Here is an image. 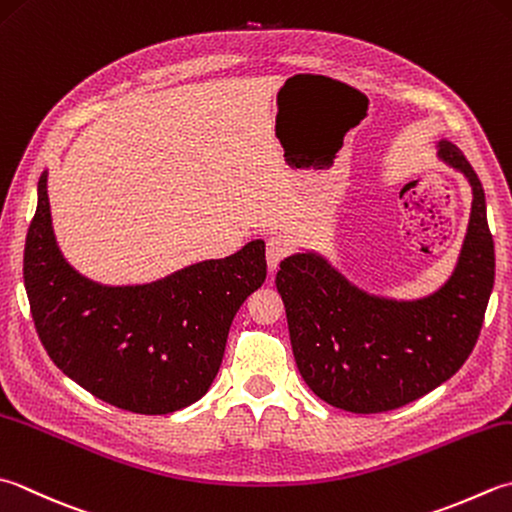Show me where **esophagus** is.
Segmentation results:
<instances>
[{
	"label": "esophagus",
	"mask_w": 512,
	"mask_h": 512,
	"mask_svg": "<svg viewBox=\"0 0 512 512\" xmlns=\"http://www.w3.org/2000/svg\"><path fill=\"white\" fill-rule=\"evenodd\" d=\"M290 253V242L284 235H273L266 242V262H268V270L275 273L279 262Z\"/></svg>",
	"instance_id": "1"
}]
</instances>
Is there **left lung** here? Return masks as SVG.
Segmentation results:
<instances>
[{
  "instance_id": "obj_1",
  "label": "left lung",
  "mask_w": 512,
  "mask_h": 512,
  "mask_svg": "<svg viewBox=\"0 0 512 512\" xmlns=\"http://www.w3.org/2000/svg\"><path fill=\"white\" fill-rule=\"evenodd\" d=\"M437 157L464 173L473 208L453 275L435 293L370 295L310 250L279 264L275 284L299 373L319 399L348 413H384L424 397L464 366L482 330L495 284L486 195L455 144L442 139Z\"/></svg>"
}]
</instances>
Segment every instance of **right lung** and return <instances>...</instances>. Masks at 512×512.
<instances>
[{
	"mask_svg": "<svg viewBox=\"0 0 512 512\" xmlns=\"http://www.w3.org/2000/svg\"><path fill=\"white\" fill-rule=\"evenodd\" d=\"M44 170L24 248L30 313L48 357L102 402L139 415L202 399L222 366L233 317L266 279V246L206 259L150 284L104 286L57 246Z\"/></svg>",
	"mask_w": 512,
	"mask_h": 512,
	"instance_id": "1",
	"label": "right lung"
}]
</instances>
